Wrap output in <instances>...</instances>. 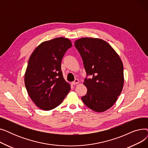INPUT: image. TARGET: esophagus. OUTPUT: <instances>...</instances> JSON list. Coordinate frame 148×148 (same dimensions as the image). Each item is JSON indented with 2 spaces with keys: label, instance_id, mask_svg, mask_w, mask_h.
Returning a JSON list of instances; mask_svg holds the SVG:
<instances>
[{
  "label": "esophagus",
  "instance_id": "obj_1",
  "mask_svg": "<svg viewBox=\"0 0 148 148\" xmlns=\"http://www.w3.org/2000/svg\"><path fill=\"white\" fill-rule=\"evenodd\" d=\"M79 83V80H78V79H75L74 82H73L71 83H72V84H73V85H75V84H77Z\"/></svg>",
  "mask_w": 148,
  "mask_h": 148
}]
</instances>
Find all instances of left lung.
<instances>
[{
  "mask_svg": "<svg viewBox=\"0 0 148 148\" xmlns=\"http://www.w3.org/2000/svg\"><path fill=\"white\" fill-rule=\"evenodd\" d=\"M74 44L87 75L92 76L83 83L88 90L82 97L83 102L95 112H105L114 105L123 89L121 59L112 47L101 39L82 38Z\"/></svg>",
  "mask_w": 148,
  "mask_h": 148,
  "instance_id": "1",
  "label": "left lung"
}]
</instances>
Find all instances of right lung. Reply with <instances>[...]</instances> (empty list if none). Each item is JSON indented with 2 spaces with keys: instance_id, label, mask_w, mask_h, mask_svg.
Returning a JSON list of instances; mask_svg holds the SVG:
<instances>
[{
  "instance_id": "add662e5",
  "label": "right lung",
  "mask_w": 148,
  "mask_h": 148,
  "mask_svg": "<svg viewBox=\"0 0 148 148\" xmlns=\"http://www.w3.org/2000/svg\"><path fill=\"white\" fill-rule=\"evenodd\" d=\"M71 47L68 38H54L38 45L30 56L25 74V86L32 101L43 110L60 105L71 89L62 75L61 62Z\"/></svg>"
}]
</instances>
